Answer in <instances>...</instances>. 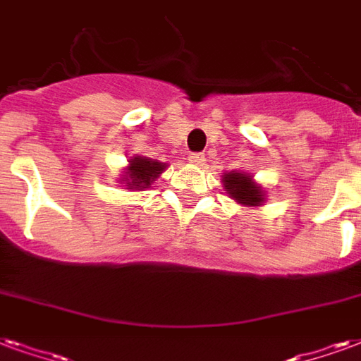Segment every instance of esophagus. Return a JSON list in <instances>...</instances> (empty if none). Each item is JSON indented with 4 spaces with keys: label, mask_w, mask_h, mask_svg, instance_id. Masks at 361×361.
I'll return each mask as SVG.
<instances>
[{
    "label": "esophagus",
    "mask_w": 361,
    "mask_h": 361,
    "mask_svg": "<svg viewBox=\"0 0 361 361\" xmlns=\"http://www.w3.org/2000/svg\"><path fill=\"white\" fill-rule=\"evenodd\" d=\"M188 161H190L192 165H203L205 164V156H203V154H190V156H188Z\"/></svg>",
    "instance_id": "1"
}]
</instances>
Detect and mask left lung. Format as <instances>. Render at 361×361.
<instances>
[{
	"instance_id": "1",
	"label": "left lung",
	"mask_w": 361,
	"mask_h": 361,
	"mask_svg": "<svg viewBox=\"0 0 361 361\" xmlns=\"http://www.w3.org/2000/svg\"><path fill=\"white\" fill-rule=\"evenodd\" d=\"M226 196L243 207H262L267 203V190L245 171H228L221 178Z\"/></svg>"
}]
</instances>
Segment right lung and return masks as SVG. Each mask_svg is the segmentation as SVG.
Instances as JSON below:
<instances>
[{
  "mask_svg": "<svg viewBox=\"0 0 361 361\" xmlns=\"http://www.w3.org/2000/svg\"><path fill=\"white\" fill-rule=\"evenodd\" d=\"M167 169V164L158 161V159L146 158V156H139L135 154L129 164L123 169V173L119 175L118 183L126 188V190L142 192L146 188H150L152 184L156 183L161 173Z\"/></svg>",
  "mask_w": 361,
  "mask_h": 361,
  "instance_id": "right-lung-1",
  "label": "right lung"
}]
</instances>
